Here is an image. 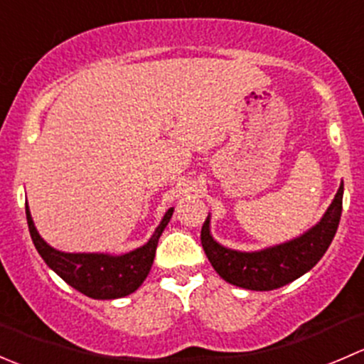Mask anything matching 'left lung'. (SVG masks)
I'll return each instance as SVG.
<instances>
[{
  "mask_svg": "<svg viewBox=\"0 0 364 364\" xmlns=\"http://www.w3.org/2000/svg\"><path fill=\"white\" fill-rule=\"evenodd\" d=\"M343 183L321 222L303 236L259 252L222 247L209 234V216L200 230V243L216 273L229 284L248 291H273L310 271L331 245L341 216Z\"/></svg>",
  "mask_w": 364,
  "mask_h": 364,
  "instance_id": "8db88e82",
  "label": "left lung"
}]
</instances>
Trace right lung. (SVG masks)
I'll return each mask as SVG.
<instances>
[{
  "mask_svg": "<svg viewBox=\"0 0 364 364\" xmlns=\"http://www.w3.org/2000/svg\"><path fill=\"white\" fill-rule=\"evenodd\" d=\"M172 211L168 209L161 218L160 225L153 232L151 240L141 248L124 253V255H109V253H65L54 250L40 237L31 213L26 205L29 234L38 250L40 257L47 266L63 278L75 291L93 299H117L137 291L148 277L155 259L156 245L171 220Z\"/></svg>",
  "mask_w": 364,
  "mask_h": 364,
  "instance_id": "right-lung-1",
  "label": "right lung"
}]
</instances>
